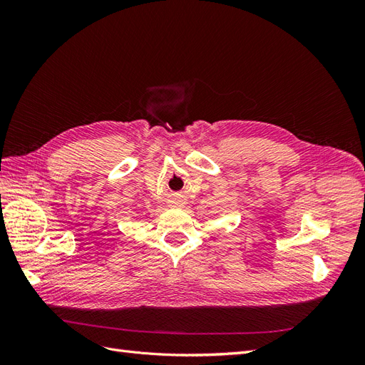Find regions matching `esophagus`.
I'll use <instances>...</instances> for the list:
<instances>
[{"mask_svg": "<svg viewBox=\"0 0 365 365\" xmlns=\"http://www.w3.org/2000/svg\"><path fill=\"white\" fill-rule=\"evenodd\" d=\"M172 205H173V207H178V208H181V207H184V205H185V202H184L182 200H180V197H176V200H173V201H172Z\"/></svg>", "mask_w": 365, "mask_h": 365, "instance_id": "obj_1", "label": "esophagus"}]
</instances>
